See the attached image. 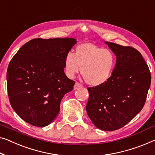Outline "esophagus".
<instances>
[{"mask_svg": "<svg viewBox=\"0 0 155 155\" xmlns=\"http://www.w3.org/2000/svg\"><path fill=\"white\" fill-rule=\"evenodd\" d=\"M82 85L81 84H80L79 83H76V84H74V90H77L78 88H80V87H81Z\"/></svg>", "mask_w": 155, "mask_h": 155, "instance_id": "esophagus-1", "label": "esophagus"}]
</instances>
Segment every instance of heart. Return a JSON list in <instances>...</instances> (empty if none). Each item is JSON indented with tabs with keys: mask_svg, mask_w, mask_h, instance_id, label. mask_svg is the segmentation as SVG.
Here are the masks:
<instances>
[{
	"mask_svg": "<svg viewBox=\"0 0 155 155\" xmlns=\"http://www.w3.org/2000/svg\"><path fill=\"white\" fill-rule=\"evenodd\" d=\"M116 65V57L111 51L92 43L77 46L75 54L68 52L64 57V72L72 78L81 70L88 85L93 87L105 84Z\"/></svg>",
	"mask_w": 155,
	"mask_h": 155,
	"instance_id": "b5f03b06",
	"label": "heart"
}]
</instances>
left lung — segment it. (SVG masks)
Here are the masks:
<instances>
[{
	"mask_svg": "<svg viewBox=\"0 0 155 155\" xmlns=\"http://www.w3.org/2000/svg\"><path fill=\"white\" fill-rule=\"evenodd\" d=\"M104 43L116 56V65L105 84L87 88L86 111L96 127L114 131L127 124L142 110L151 74L142 55L134 48Z\"/></svg>",
	"mask_w": 155,
	"mask_h": 155,
	"instance_id": "8db88e82",
	"label": "left lung"
}]
</instances>
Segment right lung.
Wrapping results in <instances>:
<instances>
[{
    "instance_id": "right-lung-1",
    "label": "right lung",
    "mask_w": 155,
    "mask_h": 155,
    "mask_svg": "<svg viewBox=\"0 0 155 155\" xmlns=\"http://www.w3.org/2000/svg\"><path fill=\"white\" fill-rule=\"evenodd\" d=\"M74 38H35L19 48L7 71L10 104L21 118L43 127L54 120L64 94L75 82L64 71V57Z\"/></svg>"
}]
</instances>
